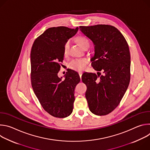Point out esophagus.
Segmentation results:
<instances>
[{"label": "esophagus", "mask_w": 150, "mask_h": 150, "mask_svg": "<svg viewBox=\"0 0 150 150\" xmlns=\"http://www.w3.org/2000/svg\"><path fill=\"white\" fill-rule=\"evenodd\" d=\"M78 74H79V75L80 78H81L82 75V72H78Z\"/></svg>", "instance_id": "esophagus-1"}]
</instances>
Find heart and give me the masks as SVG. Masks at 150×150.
I'll return each instance as SVG.
<instances>
[{
    "instance_id": "obj_1",
    "label": "heart",
    "mask_w": 150,
    "mask_h": 150,
    "mask_svg": "<svg viewBox=\"0 0 150 150\" xmlns=\"http://www.w3.org/2000/svg\"><path fill=\"white\" fill-rule=\"evenodd\" d=\"M76 40L79 45L83 48L85 45L89 44L88 40L83 37H79L76 38ZM71 46V41L70 40H67L63 47V52L65 54H68L69 52ZM87 61L86 59H77L73 60L69 63V67L74 71H83L86 67Z\"/></svg>"
}]
</instances>
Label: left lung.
<instances>
[{
    "mask_svg": "<svg viewBox=\"0 0 150 150\" xmlns=\"http://www.w3.org/2000/svg\"><path fill=\"white\" fill-rule=\"evenodd\" d=\"M81 31L94 45L91 65L97 75L85 72L82 82L87 85L85 97L90 110L94 115L104 116L119 104L129 84L131 56L127 42L115 27L98 24L80 26ZM103 73L101 75L99 72Z\"/></svg>",
    "mask_w": 150,
    "mask_h": 150,
    "instance_id": "obj_1",
    "label": "left lung"
}]
</instances>
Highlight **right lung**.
Returning a JSON list of instances; mask_svg holds the SVG:
<instances>
[{"label":"right lung","instance_id":"add662e5","mask_svg":"<svg viewBox=\"0 0 150 150\" xmlns=\"http://www.w3.org/2000/svg\"><path fill=\"white\" fill-rule=\"evenodd\" d=\"M78 30L66 27L46 30L34 41L31 51V81L39 102L50 115L59 118L69 116L73 110L74 91L80 81L78 72L69 69L65 79L59 78L64 57L65 42Z\"/></svg>","mask_w":150,"mask_h":150}]
</instances>
